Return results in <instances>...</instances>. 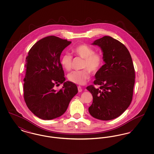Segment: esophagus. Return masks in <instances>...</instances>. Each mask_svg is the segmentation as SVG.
Instances as JSON below:
<instances>
[{"label":"esophagus","mask_w":154,"mask_h":154,"mask_svg":"<svg viewBox=\"0 0 154 154\" xmlns=\"http://www.w3.org/2000/svg\"><path fill=\"white\" fill-rule=\"evenodd\" d=\"M78 91H79V92H82V88H81V87L80 86H78Z\"/></svg>","instance_id":"esophagus-1"}]
</instances>
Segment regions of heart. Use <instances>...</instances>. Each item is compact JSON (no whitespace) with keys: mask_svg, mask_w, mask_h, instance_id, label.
Returning a JSON list of instances; mask_svg holds the SVG:
<instances>
[{"mask_svg":"<svg viewBox=\"0 0 154 154\" xmlns=\"http://www.w3.org/2000/svg\"><path fill=\"white\" fill-rule=\"evenodd\" d=\"M74 54L84 59L82 68L80 71H73L67 75L68 80L75 84L83 85L91 77L90 72L95 73L102 67L104 63L103 56L95 53L94 49L86 44H80L72 49ZM61 65L67 71L71 70L72 67V57L69 54H64L60 59Z\"/></svg>","mask_w":154,"mask_h":154,"instance_id":"b5f03b06","label":"heart"}]
</instances>
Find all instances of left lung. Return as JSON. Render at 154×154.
Returning <instances> with one entry per match:
<instances>
[{
	"mask_svg": "<svg viewBox=\"0 0 154 154\" xmlns=\"http://www.w3.org/2000/svg\"><path fill=\"white\" fill-rule=\"evenodd\" d=\"M92 45L101 48L105 64L95 75L94 84L100 87H87L93 96L89 112L96 119L111 120L120 116L132 102L135 82L132 57L124 45L111 37H103Z\"/></svg>",
	"mask_w": 154,
	"mask_h": 154,
	"instance_id": "8db88e82",
	"label": "left lung"
}]
</instances>
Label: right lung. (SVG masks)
<instances>
[{
	"label": "right lung",
	"mask_w": 154,
	"mask_h": 154,
	"mask_svg": "<svg viewBox=\"0 0 154 154\" xmlns=\"http://www.w3.org/2000/svg\"><path fill=\"white\" fill-rule=\"evenodd\" d=\"M71 42L50 36L38 41L26 58L23 79L24 100L36 116L51 120L62 116L78 93L77 85L65 81L60 57ZM63 84L59 90L54 87Z\"/></svg>",
	"instance_id": "1"
}]
</instances>
